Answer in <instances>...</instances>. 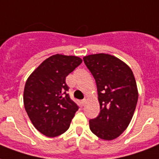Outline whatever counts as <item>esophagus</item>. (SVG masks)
<instances>
[{
    "label": "esophagus",
    "instance_id": "esophagus-1",
    "mask_svg": "<svg viewBox=\"0 0 159 159\" xmlns=\"http://www.w3.org/2000/svg\"><path fill=\"white\" fill-rule=\"evenodd\" d=\"M87 99H84V100H82V105H83V106H85V105H86V103H87Z\"/></svg>",
    "mask_w": 159,
    "mask_h": 159
}]
</instances>
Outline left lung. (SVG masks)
I'll return each instance as SVG.
<instances>
[{"label":"left lung","instance_id":"1","mask_svg":"<svg viewBox=\"0 0 159 159\" xmlns=\"http://www.w3.org/2000/svg\"><path fill=\"white\" fill-rule=\"evenodd\" d=\"M83 60L96 80L101 109L89 120L90 129L102 139H115L127 129L135 111L139 92L134 73L113 55L91 54Z\"/></svg>","mask_w":159,"mask_h":159}]
</instances>
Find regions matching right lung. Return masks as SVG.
Here are the masks:
<instances>
[{"instance_id": "add662e5", "label": "right lung", "mask_w": 159, "mask_h": 159, "mask_svg": "<svg viewBox=\"0 0 159 159\" xmlns=\"http://www.w3.org/2000/svg\"><path fill=\"white\" fill-rule=\"evenodd\" d=\"M82 62L81 57L55 54L45 59L25 82L24 105L38 131L53 138L69 128L78 106L67 92L66 77Z\"/></svg>"}]
</instances>
